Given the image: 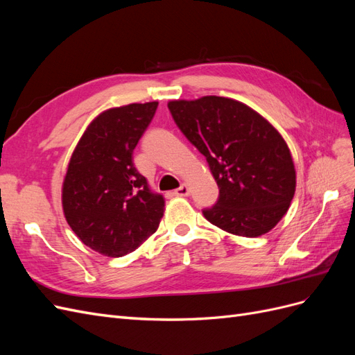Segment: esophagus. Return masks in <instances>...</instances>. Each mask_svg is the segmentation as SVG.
Wrapping results in <instances>:
<instances>
[{"label": "esophagus", "mask_w": 355, "mask_h": 355, "mask_svg": "<svg viewBox=\"0 0 355 355\" xmlns=\"http://www.w3.org/2000/svg\"><path fill=\"white\" fill-rule=\"evenodd\" d=\"M189 194H191V191H189V188H188L187 184H182V185L175 191V196H178V197H188Z\"/></svg>", "instance_id": "34e87169"}]
</instances>
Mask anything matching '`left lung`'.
<instances>
[{
    "mask_svg": "<svg viewBox=\"0 0 355 355\" xmlns=\"http://www.w3.org/2000/svg\"><path fill=\"white\" fill-rule=\"evenodd\" d=\"M175 123L206 157L219 200L202 214L218 228L254 239L270 232L296 189L292 154L277 128L243 102L220 96L167 103Z\"/></svg>",
    "mask_w": 355,
    "mask_h": 355,
    "instance_id": "obj_1",
    "label": "left lung"
}]
</instances>
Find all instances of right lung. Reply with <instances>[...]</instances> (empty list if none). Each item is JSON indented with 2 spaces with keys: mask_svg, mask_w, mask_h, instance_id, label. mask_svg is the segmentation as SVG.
<instances>
[{
  "mask_svg": "<svg viewBox=\"0 0 355 355\" xmlns=\"http://www.w3.org/2000/svg\"><path fill=\"white\" fill-rule=\"evenodd\" d=\"M158 102L130 103L101 112L71 155L62 207L75 235L103 256L135 252L164 214V197L151 191L133 164V151Z\"/></svg>",
  "mask_w": 355,
  "mask_h": 355,
  "instance_id": "right-lung-1",
  "label": "right lung"
}]
</instances>
